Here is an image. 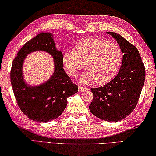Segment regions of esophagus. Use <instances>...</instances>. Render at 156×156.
Returning <instances> with one entry per match:
<instances>
[{
  "label": "esophagus",
  "mask_w": 156,
  "mask_h": 156,
  "mask_svg": "<svg viewBox=\"0 0 156 156\" xmlns=\"http://www.w3.org/2000/svg\"><path fill=\"white\" fill-rule=\"evenodd\" d=\"M78 90H79V92H84V91H85V90H87V87H81V86H79Z\"/></svg>",
  "instance_id": "esophagus-1"
}]
</instances>
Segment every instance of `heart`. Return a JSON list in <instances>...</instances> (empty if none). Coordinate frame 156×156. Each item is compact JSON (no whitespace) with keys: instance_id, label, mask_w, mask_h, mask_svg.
<instances>
[{"instance_id":"heart-1","label":"heart","mask_w":156,"mask_h":156,"mask_svg":"<svg viewBox=\"0 0 156 156\" xmlns=\"http://www.w3.org/2000/svg\"><path fill=\"white\" fill-rule=\"evenodd\" d=\"M122 58V48L118 44L100 38H87L77 44L76 51L64 52L62 62L66 72L72 77L85 66L87 70L80 78L81 83L96 82L98 84H105L120 69Z\"/></svg>"}]
</instances>
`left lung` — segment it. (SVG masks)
Instances as JSON below:
<instances>
[{"instance_id": "left-lung-1", "label": "left lung", "mask_w": 156, "mask_h": 156, "mask_svg": "<svg viewBox=\"0 0 156 156\" xmlns=\"http://www.w3.org/2000/svg\"><path fill=\"white\" fill-rule=\"evenodd\" d=\"M116 39L123 53L120 71L108 84L92 88L93 100L90 110L94 116L108 122H118L133 112L144 85V64L135 46L115 32H107Z\"/></svg>"}]
</instances>
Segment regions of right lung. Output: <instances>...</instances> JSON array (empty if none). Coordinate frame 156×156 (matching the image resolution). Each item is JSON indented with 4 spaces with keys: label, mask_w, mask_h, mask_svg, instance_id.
Instances as JSON below:
<instances>
[{
    "label": "right lung",
    "mask_w": 156,
    "mask_h": 156,
    "mask_svg": "<svg viewBox=\"0 0 156 156\" xmlns=\"http://www.w3.org/2000/svg\"><path fill=\"white\" fill-rule=\"evenodd\" d=\"M38 51L49 53L54 59V73L45 83L30 86L24 80L23 64L28 54ZM63 54L56 47L52 33H41L24 44L13 59L11 82L14 95L22 112L38 122L55 120L64 112L67 98L78 92L64 69Z\"/></svg>",
    "instance_id": "right-lung-1"
}]
</instances>
